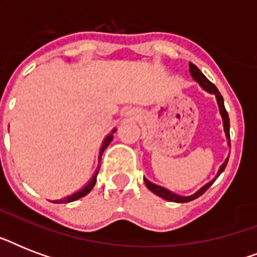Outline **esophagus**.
I'll list each match as a JSON object with an SVG mask.
<instances>
[{
	"instance_id": "1",
	"label": "esophagus",
	"mask_w": 257,
	"mask_h": 257,
	"mask_svg": "<svg viewBox=\"0 0 257 257\" xmlns=\"http://www.w3.org/2000/svg\"><path fill=\"white\" fill-rule=\"evenodd\" d=\"M128 116H131V117H136L137 114H136V112H135V110H129V112H128Z\"/></svg>"
}]
</instances>
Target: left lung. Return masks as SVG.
Returning a JSON list of instances; mask_svg holds the SVG:
<instances>
[{"label":"left lung","instance_id":"8db88e82","mask_svg":"<svg viewBox=\"0 0 257 257\" xmlns=\"http://www.w3.org/2000/svg\"><path fill=\"white\" fill-rule=\"evenodd\" d=\"M189 73H191L192 78H193L196 82H199V85L201 86V88H203L205 92L211 93V94H215L216 101H217V105H219V112H220V114H221V118H223L224 133H225V137H227V144H228V147H231V140H229V117H228V113H227V110H225V106H224L223 96L220 94V92L217 90V88H216V86L213 85V84H212V82L209 81V80H208V78L205 77L203 73H201V72H200L199 68H197L196 65H193L192 62H189ZM228 159H229V156L225 159V161H224L223 164L220 165L219 171H217V173H216L215 177H213V179H212L209 183H207L205 185H203V187L200 188L199 191L195 192L193 195H189V196L177 195V193L169 191V189H167V188L160 187V185H157V184L151 183L148 179H144L145 185H147L149 191L153 192L155 195L160 196L161 199L168 200V201H172V203H188V201H192V200H195V199H197V197H200V196L203 195L204 192L207 191L208 188L211 187L212 184L215 183L216 179H217V177H219V176L223 173V171L225 169V167H227Z\"/></svg>","mask_w":257,"mask_h":257}]
</instances>
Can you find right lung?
<instances>
[{
  "instance_id": "1",
  "label": "right lung",
  "mask_w": 257,
  "mask_h": 257,
  "mask_svg": "<svg viewBox=\"0 0 257 257\" xmlns=\"http://www.w3.org/2000/svg\"><path fill=\"white\" fill-rule=\"evenodd\" d=\"M116 132V128L112 129V132L109 133L108 136L105 137L104 140H102V144H101V148L100 151H98V165H97V169L94 171V173H93L92 179L89 180L88 183L84 185V187L81 188V189H78V191H76L74 193H72V195H68L65 196V197H62V199H58V200H50L52 203H56V204H65V203H72V201H76V200L81 199V197H84V196H86L89 193V192L92 191L93 187H94V184H96L97 181V175H98V169H100V161H101V156H102V153H104V151L106 148H108V145L110 144V141L113 140V133Z\"/></svg>"
}]
</instances>
